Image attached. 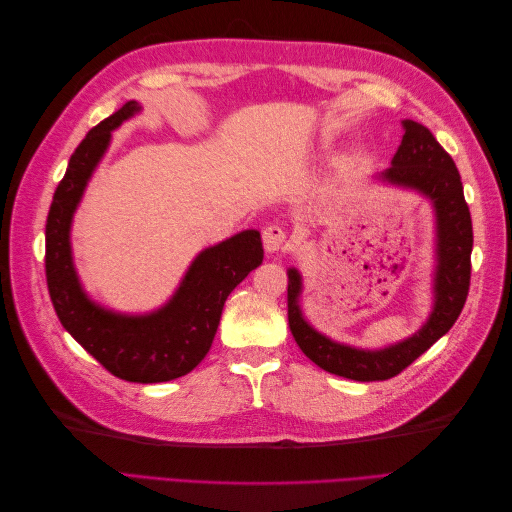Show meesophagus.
Returning <instances> with one entry per match:
<instances>
[{
    "label": "esophagus",
    "instance_id": "esophagus-1",
    "mask_svg": "<svg viewBox=\"0 0 512 512\" xmlns=\"http://www.w3.org/2000/svg\"><path fill=\"white\" fill-rule=\"evenodd\" d=\"M262 243H265V250L269 254L280 252L282 247L286 245V230L282 226H277V224L267 226L265 230H262Z\"/></svg>",
    "mask_w": 512,
    "mask_h": 512
}]
</instances>
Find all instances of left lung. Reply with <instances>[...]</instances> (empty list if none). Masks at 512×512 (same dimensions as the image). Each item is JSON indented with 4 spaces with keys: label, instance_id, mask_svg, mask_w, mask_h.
I'll return each mask as SVG.
<instances>
[{
    "label": "left lung",
    "instance_id": "left-lung-1",
    "mask_svg": "<svg viewBox=\"0 0 512 512\" xmlns=\"http://www.w3.org/2000/svg\"><path fill=\"white\" fill-rule=\"evenodd\" d=\"M404 136L391 166L378 173V183L425 198L433 211V273L431 312L421 329L384 348H359L320 333L303 314V275L288 269V324L294 342L307 359L329 374L348 380H389L416 361L448 333L459 318L470 288L472 218L453 158L418 121H401Z\"/></svg>",
    "mask_w": 512,
    "mask_h": 512
}]
</instances>
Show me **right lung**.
Here are the masks:
<instances>
[{"label": "right lung", "mask_w": 512, "mask_h": 512, "mask_svg": "<svg viewBox=\"0 0 512 512\" xmlns=\"http://www.w3.org/2000/svg\"><path fill=\"white\" fill-rule=\"evenodd\" d=\"M136 100L91 128L68 162L46 218V284L59 322L98 363L128 382H168L181 378L205 359L228 294L250 271L262 252L260 232L241 230L205 247L190 262L177 290L147 314H126L89 297L72 254V222L113 132L136 117Z\"/></svg>", "instance_id": "right-lung-1"}]
</instances>
